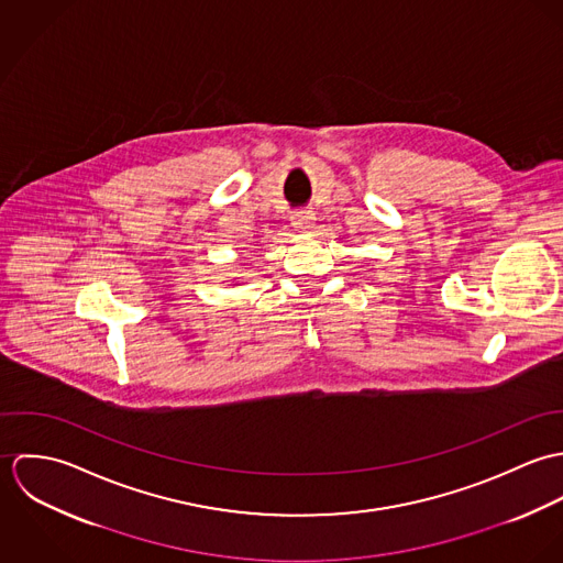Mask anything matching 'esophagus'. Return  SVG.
Returning a JSON list of instances; mask_svg holds the SVG:
<instances>
[{"instance_id": "esophagus-1", "label": "esophagus", "mask_w": 563, "mask_h": 563, "mask_svg": "<svg viewBox=\"0 0 563 563\" xmlns=\"http://www.w3.org/2000/svg\"><path fill=\"white\" fill-rule=\"evenodd\" d=\"M290 221H292V225H295L299 232H310V230L314 228L317 217H314V212H310V210H297V212H292Z\"/></svg>"}]
</instances>
